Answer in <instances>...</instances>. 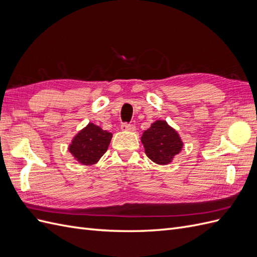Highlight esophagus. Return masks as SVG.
I'll list each match as a JSON object with an SVG mask.
<instances>
[{
    "label": "esophagus",
    "mask_w": 257,
    "mask_h": 257,
    "mask_svg": "<svg viewBox=\"0 0 257 257\" xmlns=\"http://www.w3.org/2000/svg\"><path fill=\"white\" fill-rule=\"evenodd\" d=\"M121 130L125 131V132H135L136 126L133 125V124H127V123H123L121 125Z\"/></svg>",
    "instance_id": "34e87169"
}]
</instances>
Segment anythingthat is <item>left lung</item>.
I'll list each match as a JSON object with an SVG mask.
<instances>
[{"label":"left lung","mask_w":257,"mask_h":257,"mask_svg":"<svg viewBox=\"0 0 257 257\" xmlns=\"http://www.w3.org/2000/svg\"><path fill=\"white\" fill-rule=\"evenodd\" d=\"M142 144L145 152L155 164L167 165L181 152L183 142L178 132L165 120H157L144 132Z\"/></svg>","instance_id":"left-lung-1"}]
</instances>
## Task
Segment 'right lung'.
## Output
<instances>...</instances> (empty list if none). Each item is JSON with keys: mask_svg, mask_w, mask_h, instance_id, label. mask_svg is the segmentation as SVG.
I'll list each match as a JSON object with an SVG mask.
<instances>
[{"mask_svg": "<svg viewBox=\"0 0 257 257\" xmlns=\"http://www.w3.org/2000/svg\"><path fill=\"white\" fill-rule=\"evenodd\" d=\"M112 134L93 123L75 135L68 146L74 159L83 165H94L103 157L110 144Z\"/></svg>", "mask_w": 257, "mask_h": 257, "instance_id": "1", "label": "right lung"}]
</instances>
